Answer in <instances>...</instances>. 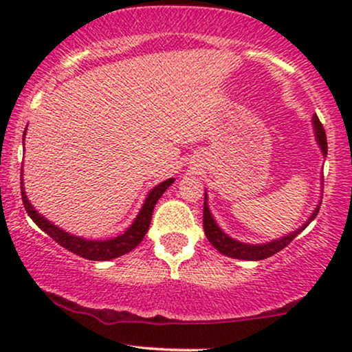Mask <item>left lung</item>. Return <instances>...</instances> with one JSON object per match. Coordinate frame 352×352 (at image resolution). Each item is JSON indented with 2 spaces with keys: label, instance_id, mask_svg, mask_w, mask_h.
<instances>
[{
  "label": "left lung",
  "instance_id": "8db88e82",
  "mask_svg": "<svg viewBox=\"0 0 352 352\" xmlns=\"http://www.w3.org/2000/svg\"><path fill=\"white\" fill-rule=\"evenodd\" d=\"M313 129H314V137H316V142L319 145V148H321L322 155L326 157V155H328V142H326L324 127H322V124L319 122L318 116H313ZM207 200H208L207 199V192H205L204 230H205V235H207L210 243L215 246V248L221 254H225V256L236 258V260H248V261L265 260V258L273 256L274 253L281 252L285 246H288L289 243H292L294 238L300 235L302 230L308 227L311 221L316 218L318 212H319V207H321V200H319V204L316 205V208L313 210V213H311L308 221H305V223H302L300 228L294 230V232L288 233V235H285L281 238H276V240L266 241V243L253 245V243H243V241H238V240H235V238L228 236L227 233L223 232V230L218 227L215 218H213L212 212H210Z\"/></svg>",
  "mask_w": 352,
  "mask_h": 352
}]
</instances>
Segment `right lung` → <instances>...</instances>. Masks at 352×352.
<instances>
[{
	"mask_svg": "<svg viewBox=\"0 0 352 352\" xmlns=\"http://www.w3.org/2000/svg\"><path fill=\"white\" fill-rule=\"evenodd\" d=\"M24 135H26V131L23 134V144H24ZM23 175V172H21ZM175 179H168L162 182V184L155 185L151 192L147 193V199H145L142 208L137 213L135 220L132 221V225L129 227L122 235L109 238V240H87V238H80L76 235H71V233L64 232L63 228H59L58 225H54L52 221L44 218L41 213H38V210H34L31 201L28 200L26 192L23 188V179H21V199L23 205L26 208L28 215L31 217V220L38 225L43 232H46L56 243L64 246L69 252L79 254V256L86 258V260L92 261H107L114 260V258L122 256V254L132 252L140 241L144 240L145 233H147L148 225H151L153 207H155L157 200L164 195V192L173 184Z\"/></svg>",
	"mask_w": 352,
	"mask_h": 352,
	"instance_id": "add662e5",
	"label": "right lung"
}]
</instances>
